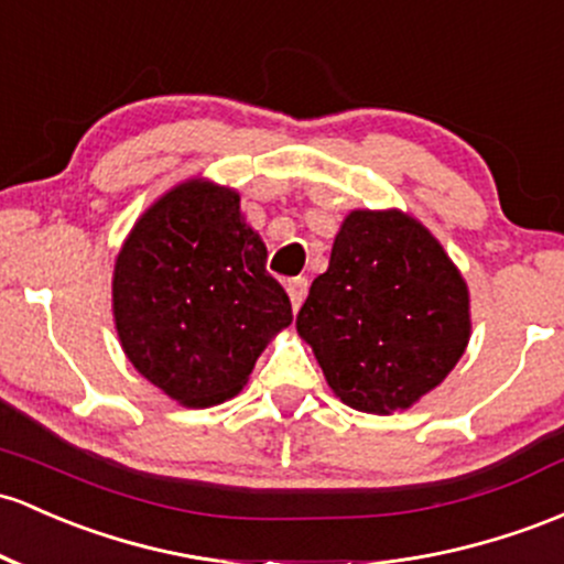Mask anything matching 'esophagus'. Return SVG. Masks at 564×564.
<instances>
[{
  "instance_id": "obj_1",
  "label": "esophagus",
  "mask_w": 564,
  "mask_h": 564,
  "mask_svg": "<svg viewBox=\"0 0 564 564\" xmlns=\"http://www.w3.org/2000/svg\"><path fill=\"white\" fill-rule=\"evenodd\" d=\"M286 292H289V300H292L294 311H300L302 302H305L307 296V281L305 278H292V281L286 283Z\"/></svg>"
}]
</instances>
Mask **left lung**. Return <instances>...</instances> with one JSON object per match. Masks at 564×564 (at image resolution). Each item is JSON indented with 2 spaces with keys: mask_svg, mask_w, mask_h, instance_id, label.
Instances as JSON below:
<instances>
[{
  "mask_svg": "<svg viewBox=\"0 0 564 564\" xmlns=\"http://www.w3.org/2000/svg\"><path fill=\"white\" fill-rule=\"evenodd\" d=\"M343 404L404 412L438 388L471 339V294L414 216L356 208L334 235L329 268L296 315Z\"/></svg>",
  "mask_w": 564,
  "mask_h": 564,
  "instance_id": "1",
  "label": "left lung"
}]
</instances>
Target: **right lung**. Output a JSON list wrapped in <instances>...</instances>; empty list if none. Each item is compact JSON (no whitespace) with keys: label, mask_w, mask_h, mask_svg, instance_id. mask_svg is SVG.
<instances>
[{"label":"right lung","mask_w":564,"mask_h":564,"mask_svg":"<svg viewBox=\"0 0 564 564\" xmlns=\"http://www.w3.org/2000/svg\"><path fill=\"white\" fill-rule=\"evenodd\" d=\"M268 246L238 189L192 176L158 197L122 240L111 315L133 369L192 410L243 391L292 302L264 270Z\"/></svg>","instance_id":"add662e5"}]
</instances>
